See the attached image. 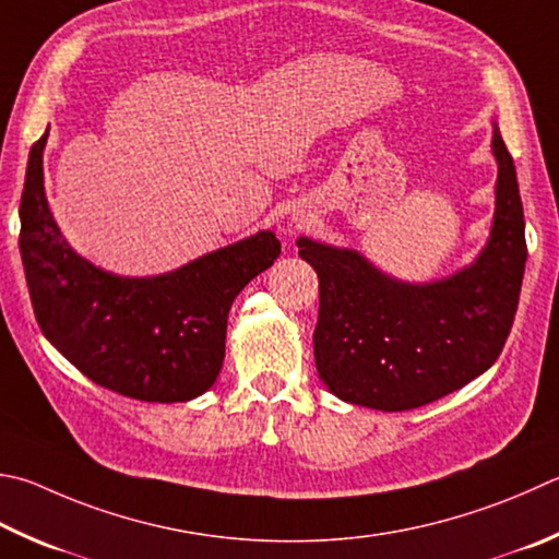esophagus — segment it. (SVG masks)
I'll list each match as a JSON object with an SVG mask.
<instances>
[{
  "label": "esophagus",
  "mask_w": 559,
  "mask_h": 559,
  "mask_svg": "<svg viewBox=\"0 0 559 559\" xmlns=\"http://www.w3.org/2000/svg\"><path fill=\"white\" fill-rule=\"evenodd\" d=\"M302 227H306V217H302V215H296V212H293V217H290V222H288V225H286V235H296V231L298 229H302Z\"/></svg>",
  "instance_id": "1"
}]
</instances>
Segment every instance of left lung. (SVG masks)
Here are the masks:
<instances>
[{
  "label": "left lung",
  "mask_w": 559,
  "mask_h": 559,
  "mask_svg": "<svg viewBox=\"0 0 559 559\" xmlns=\"http://www.w3.org/2000/svg\"><path fill=\"white\" fill-rule=\"evenodd\" d=\"M491 237L474 263L430 283L385 276L354 249L298 239L320 278L314 364L337 399L411 411L442 399L499 359L519 310L527 259L523 202L499 127Z\"/></svg>",
  "instance_id": "8db88e82"
}]
</instances>
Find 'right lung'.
<instances>
[{
	"instance_id": "obj_1",
	"label": "right lung",
	"mask_w": 559,
	"mask_h": 559,
	"mask_svg": "<svg viewBox=\"0 0 559 559\" xmlns=\"http://www.w3.org/2000/svg\"><path fill=\"white\" fill-rule=\"evenodd\" d=\"M48 131L32 146L19 205V251L34 314L46 340L105 389L148 403L205 393L225 361L231 302L281 253L257 231L176 271L129 278L70 249L44 190Z\"/></svg>"
}]
</instances>
